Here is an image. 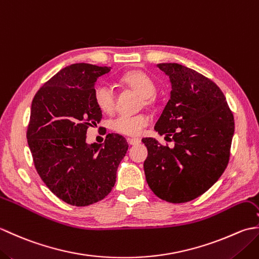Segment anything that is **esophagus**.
Returning a JSON list of instances; mask_svg holds the SVG:
<instances>
[{"label": "esophagus", "instance_id": "obj_1", "mask_svg": "<svg viewBox=\"0 0 259 259\" xmlns=\"http://www.w3.org/2000/svg\"><path fill=\"white\" fill-rule=\"evenodd\" d=\"M128 144L130 146H136V145L140 144V139H138V138H129L128 139Z\"/></svg>", "mask_w": 259, "mask_h": 259}]
</instances>
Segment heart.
<instances>
[{
    "label": "heart",
    "mask_w": 259,
    "mask_h": 259,
    "mask_svg": "<svg viewBox=\"0 0 259 259\" xmlns=\"http://www.w3.org/2000/svg\"><path fill=\"white\" fill-rule=\"evenodd\" d=\"M121 82L133 88L140 95L147 98V102L151 101V97L156 92V84L149 75L140 70H133L121 76ZM93 100L96 106L102 112L110 113L113 111L115 104V93L113 87L108 82L99 83L93 91ZM149 123V118L145 114H119L111 121V129L115 133L137 137L139 136Z\"/></svg>",
    "instance_id": "1"
}]
</instances>
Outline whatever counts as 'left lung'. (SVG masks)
I'll use <instances>...</instances> for the list:
<instances>
[{"instance_id":"1","label":"left lung","mask_w":259,"mask_h":259,"mask_svg":"<svg viewBox=\"0 0 259 259\" xmlns=\"http://www.w3.org/2000/svg\"><path fill=\"white\" fill-rule=\"evenodd\" d=\"M157 68L169 76L171 91L155 130L175 146L142 139L148 149L145 175L160 199L187 202L206 192L226 169L234 115L222 90L206 76L178 63Z\"/></svg>"}]
</instances>
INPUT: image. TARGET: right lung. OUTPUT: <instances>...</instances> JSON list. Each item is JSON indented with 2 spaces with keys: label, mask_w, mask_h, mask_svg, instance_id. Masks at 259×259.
I'll return each mask as SVG.
<instances>
[{
  "label": "right lung",
  "mask_w": 259,
  "mask_h": 259,
  "mask_svg": "<svg viewBox=\"0 0 259 259\" xmlns=\"http://www.w3.org/2000/svg\"><path fill=\"white\" fill-rule=\"evenodd\" d=\"M110 67L74 63L53 75L33 98L27 144L37 174L54 195L83 207L112 190L128 150L122 136L109 134L103 144H87V130L102 119L93 100L99 76Z\"/></svg>",
  "instance_id": "add662e5"
}]
</instances>
